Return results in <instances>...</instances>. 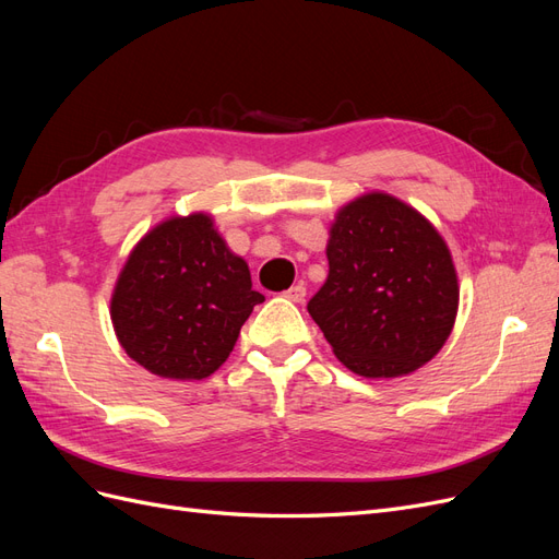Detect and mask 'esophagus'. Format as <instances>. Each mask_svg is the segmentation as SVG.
Listing matches in <instances>:
<instances>
[{"instance_id":"1","label":"esophagus","mask_w":559,"mask_h":559,"mask_svg":"<svg viewBox=\"0 0 559 559\" xmlns=\"http://www.w3.org/2000/svg\"><path fill=\"white\" fill-rule=\"evenodd\" d=\"M284 298H289V300H294V302H302V300H306V286H302V284H294L289 292H284Z\"/></svg>"}]
</instances>
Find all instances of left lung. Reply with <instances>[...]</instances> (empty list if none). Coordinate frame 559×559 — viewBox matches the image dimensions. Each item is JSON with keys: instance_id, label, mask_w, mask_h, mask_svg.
Wrapping results in <instances>:
<instances>
[{"instance_id": "8db88e82", "label": "left lung", "mask_w": 559, "mask_h": 559, "mask_svg": "<svg viewBox=\"0 0 559 559\" xmlns=\"http://www.w3.org/2000/svg\"><path fill=\"white\" fill-rule=\"evenodd\" d=\"M329 277L308 312L352 373L408 376L454 326L460 286L445 240L411 205L366 193L337 212Z\"/></svg>"}]
</instances>
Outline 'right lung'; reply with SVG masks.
I'll return each instance as SVG.
<instances>
[{
    "label": "right lung",
    "instance_id": "add662e5",
    "mask_svg": "<svg viewBox=\"0 0 559 559\" xmlns=\"http://www.w3.org/2000/svg\"><path fill=\"white\" fill-rule=\"evenodd\" d=\"M249 265L212 216H173L130 251L111 296L118 343L132 361L170 380H202L222 366L253 306Z\"/></svg>",
    "mask_w": 559,
    "mask_h": 559
}]
</instances>
